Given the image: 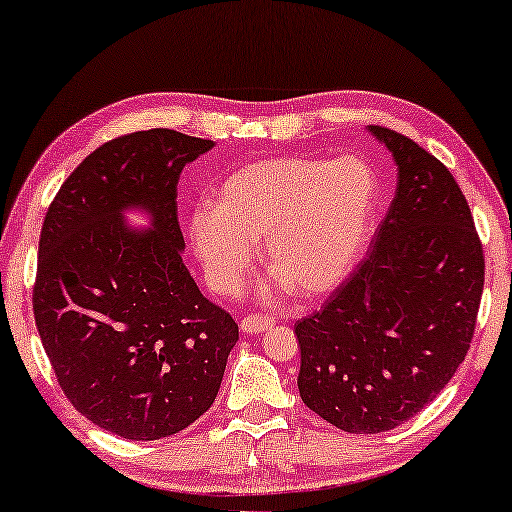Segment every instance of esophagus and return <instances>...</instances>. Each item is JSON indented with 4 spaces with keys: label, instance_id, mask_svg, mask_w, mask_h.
I'll return each instance as SVG.
<instances>
[{
    "label": "esophagus",
    "instance_id": "1",
    "mask_svg": "<svg viewBox=\"0 0 512 512\" xmlns=\"http://www.w3.org/2000/svg\"><path fill=\"white\" fill-rule=\"evenodd\" d=\"M272 324H274V322H272V317L247 315V317H242V320H240V331H242V333L254 335V333H263V331H267V329H270Z\"/></svg>",
    "mask_w": 512,
    "mask_h": 512
}]
</instances>
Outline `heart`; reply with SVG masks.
<instances>
[{"label": "heart", "mask_w": 512, "mask_h": 512, "mask_svg": "<svg viewBox=\"0 0 512 512\" xmlns=\"http://www.w3.org/2000/svg\"><path fill=\"white\" fill-rule=\"evenodd\" d=\"M379 197V177L360 156L267 158L226 174L188 231L215 290L238 286L263 238L267 270L292 295L317 299L354 272Z\"/></svg>", "instance_id": "1"}]
</instances>
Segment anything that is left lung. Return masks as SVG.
Returning a JSON list of instances; mask_svg holds the SVG:
<instances>
[{
  "instance_id": "1",
  "label": "left lung",
  "mask_w": 512,
  "mask_h": 512,
  "mask_svg": "<svg viewBox=\"0 0 512 512\" xmlns=\"http://www.w3.org/2000/svg\"><path fill=\"white\" fill-rule=\"evenodd\" d=\"M397 165L372 249L320 313L295 324L304 404L347 433H381L431 404L465 360L483 249L451 172L397 131L367 127Z\"/></svg>"
}]
</instances>
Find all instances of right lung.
Returning a JSON list of instances; mask_svg holds the SVG:
<instances>
[{"label":"right lung","instance_id":"1","mask_svg":"<svg viewBox=\"0 0 512 512\" xmlns=\"http://www.w3.org/2000/svg\"><path fill=\"white\" fill-rule=\"evenodd\" d=\"M213 140L136 131L95 149L58 190L40 233L33 315L72 406L127 440L186 429L220 390L231 315L183 265L177 183ZM148 215L138 230L126 213Z\"/></svg>","mask_w":512,"mask_h":512}]
</instances>
